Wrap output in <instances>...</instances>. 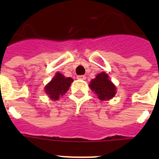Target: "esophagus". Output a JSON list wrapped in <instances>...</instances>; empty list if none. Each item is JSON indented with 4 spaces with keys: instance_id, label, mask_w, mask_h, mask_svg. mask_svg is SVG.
<instances>
[{
    "instance_id": "1",
    "label": "esophagus",
    "mask_w": 159,
    "mask_h": 159,
    "mask_svg": "<svg viewBox=\"0 0 159 159\" xmlns=\"http://www.w3.org/2000/svg\"><path fill=\"white\" fill-rule=\"evenodd\" d=\"M77 78L79 80H85L86 79V76H84V75H79V76H77Z\"/></svg>"
}]
</instances>
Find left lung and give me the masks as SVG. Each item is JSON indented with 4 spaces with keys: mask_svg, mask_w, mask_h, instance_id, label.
<instances>
[{
    "mask_svg": "<svg viewBox=\"0 0 159 159\" xmlns=\"http://www.w3.org/2000/svg\"><path fill=\"white\" fill-rule=\"evenodd\" d=\"M89 87L101 101L111 99L116 93V87L109 79L108 75L104 72L97 74L94 79L91 81Z\"/></svg>",
    "mask_w": 159,
    "mask_h": 159,
    "instance_id": "obj_1",
    "label": "left lung"
}]
</instances>
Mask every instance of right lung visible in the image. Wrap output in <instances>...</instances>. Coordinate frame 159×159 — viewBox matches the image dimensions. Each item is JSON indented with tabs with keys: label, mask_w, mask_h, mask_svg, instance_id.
<instances>
[{
	"label": "right lung",
	"mask_w": 159,
	"mask_h": 159,
	"mask_svg": "<svg viewBox=\"0 0 159 159\" xmlns=\"http://www.w3.org/2000/svg\"><path fill=\"white\" fill-rule=\"evenodd\" d=\"M73 80L71 77H65L59 72H57L48 84L44 87L46 94L53 101H57L67 92Z\"/></svg>",
	"instance_id": "right-lung-1"
}]
</instances>
